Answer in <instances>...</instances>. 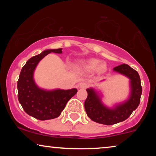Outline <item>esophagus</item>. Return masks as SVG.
Instances as JSON below:
<instances>
[{
    "label": "esophagus",
    "mask_w": 156,
    "mask_h": 156,
    "mask_svg": "<svg viewBox=\"0 0 156 156\" xmlns=\"http://www.w3.org/2000/svg\"><path fill=\"white\" fill-rule=\"evenodd\" d=\"M79 87L81 89H86L89 87V84L87 82H82L79 84Z\"/></svg>",
    "instance_id": "obj_1"
}]
</instances>
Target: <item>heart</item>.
<instances>
[{
    "label": "heart",
    "instance_id": "obj_1",
    "mask_svg": "<svg viewBox=\"0 0 156 156\" xmlns=\"http://www.w3.org/2000/svg\"><path fill=\"white\" fill-rule=\"evenodd\" d=\"M100 62L97 59H91L86 64V67L89 69H97L99 72L104 71L106 69V67L104 65H99Z\"/></svg>",
    "mask_w": 156,
    "mask_h": 156
}]
</instances>
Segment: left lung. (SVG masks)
<instances>
[{"label": "left lung", "instance_id": "obj_1", "mask_svg": "<svg viewBox=\"0 0 156 156\" xmlns=\"http://www.w3.org/2000/svg\"><path fill=\"white\" fill-rule=\"evenodd\" d=\"M114 71L128 76L131 80V93L130 99L125 103L110 109L101 104L99 97L92 89H87V98L84 108L87 116L95 122L105 125H113L125 121L139 105L142 94L140 76L137 71L126 64L114 67Z\"/></svg>", "mask_w": 156, "mask_h": 156}]
</instances>
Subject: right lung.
I'll use <instances>...</instances> for the list:
<instances>
[{"label": "right lung", "instance_id": "obj_1", "mask_svg": "<svg viewBox=\"0 0 156 156\" xmlns=\"http://www.w3.org/2000/svg\"><path fill=\"white\" fill-rule=\"evenodd\" d=\"M62 50H47L31 57L23 66L19 76L17 84L19 102L27 114L39 120L58 117L67 101L77 92L76 89L44 91L38 88L34 82L33 72L37 63L49 53H62Z\"/></svg>", "mask_w": 156, "mask_h": 156}]
</instances>
